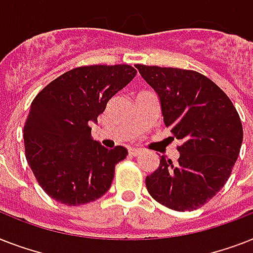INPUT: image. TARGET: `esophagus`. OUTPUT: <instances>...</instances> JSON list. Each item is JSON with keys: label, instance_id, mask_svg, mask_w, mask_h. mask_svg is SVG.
<instances>
[{"label": "esophagus", "instance_id": "esophagus-1", "mask_svg": "<svg viewBox=\"0 0 253 253\" xmlns=\"http://www.w3.org/2000/svg\"><path fill=\"white\" fill-rule=\"evenodd\" d=\"M128 154H130L131 156H138V155L142 154V150H138V148H131V150L128 151Z\"/></svg>", "mask_w": 253, "mask_h": 253}]
</instances>
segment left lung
Masks as SVG:
<instances>
[{
  "mask_svg": "<svg viewBox=\"0 0 253 253\" xmlns=\"http://www.w3.org/2000/svg\"><path fill=\"white\" fill-rule=\"evenodd\" d=\"M135 67L158 93L164 123L181 140L178 160L162 156L146 177L147 190L167 208L193 211L227 182L243 142L240 117L227 94L196 71Z\"/></svg>",
  "mask_w": 253,
  "mask_h": 253,
  "instance_id": "8db88e82",
  "label": "left lung"
}]
</instances>
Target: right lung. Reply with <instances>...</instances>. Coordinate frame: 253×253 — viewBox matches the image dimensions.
I'll return each instance as SVG.
<instances>
[{"label":"right lung","instance_id":"right-lung-1","mask_svg":"<svg viewBox=\"0 0 253 253\" xmlns=\"http://www.w3.org/2000/svg\"><path fill=\"white\" fill-rule=\"evenodd\" d=\"M136 75L127 64L86 65L51 81L34 98L23 127L26 159L38 184L57 202L79 206L110 189L122 146L107 150L91 138L90 122Z\"/></svg>","mask_w":253,"mask_h":253}]
</instances>
